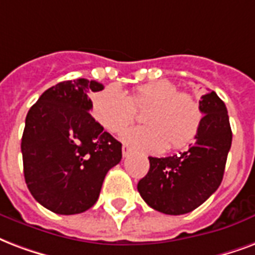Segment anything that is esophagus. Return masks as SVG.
Returning <instances> with one entry per match:
<instances>
[{"label": "esophagus", "instance_id": "1", "mask_svg": "<svg viewBox=\"0 0 255 255\" xmlns=\"http://www.w3.org/2000/svg\"><path fill=\"white\" fill-rule=\"evenodd\" d=\"M122 152H123V158H127L128 155L131 153V148H129L128 145H123V148H122Z\"/></svg>", "mask_w": 255, "mask_h": 255}]
</instances>
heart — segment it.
<instances>
[{
    "instance_id": "heart-1",
    "label": "heart",
    "mask_w": 255,
    "mask_h": 255,
    "mask_svg": "<svg viewBox=\"0 0 255 255\" xmlns=\"http://www.w3.org/2000/svg\"><path fill=\"white\" fill-rule=\"evenodd\" d=\"M136 110L145 111L147 126L128 129L124 143L144 152L186 148L195 140L203 122V111L195 97L168 80H156L136 87L129 96L119 87H107L95 96L92 115L108 132L120 133L136 119Z\"/></svg>"
}]
</instances>
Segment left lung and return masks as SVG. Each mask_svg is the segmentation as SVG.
<instances>
[{
    "label": "left lung",
    "instance_id": "8db88e82",
    "mask_svg": "<svg viewBox=\"0 0 255 255\" xmlns=\"http://www.w3.org/2000/svg\"><path fill=\"white\" fill-rule=\"evenodd\" d=\"M203 122L184 152L151 158L137 191L149 207L168 215L187 214L209 199L223 179L233 133L225 103L211 91L201 97Z\"/></svg>",
    "mask_w": 255,
    "mask_h": 255
}]
</instances>
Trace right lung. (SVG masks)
Here are the masks:
<instances>
[{"instance_id": "1", "label": "right lung", "mask_w": 255, "mask_h": 255, "mask_svg": "<svg viewBox=\"0 0 255 255\" xmlns=\"http://www.w3.org/2000/svg\"><path fill=\"white\" fill-rule=\"evenodd\" d=\"M102 89L87 79L58 83L26 115L21 140L25 182L33 198L56 214L91 209L107 172L122 160V143L89 114L88 93Z\"/></svg>"}]
</instances>
